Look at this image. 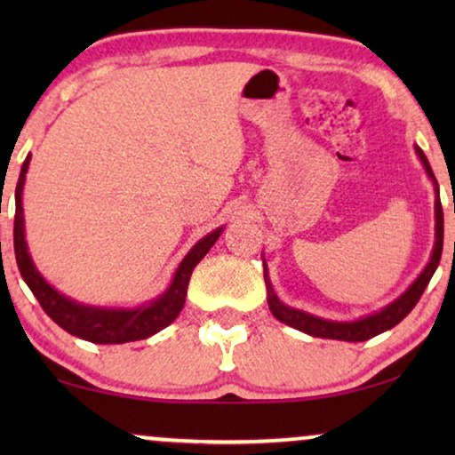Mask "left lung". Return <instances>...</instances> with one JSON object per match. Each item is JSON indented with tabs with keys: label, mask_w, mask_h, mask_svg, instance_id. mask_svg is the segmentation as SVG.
Returning a JSON list of instances; mask_svg holds the SVG:
<instances>
[{
	"label": "left lung",
	"mask_w": 455,
	"mask_h": 455,
	"mask_svg": "<svg viewBox=\"0 0 455 455\" xmlns=\"http://www.w3.org/2000/svg\"><path fill=\"white\" fill-rule=\"evenodd\" d=\"M416 153H419V157L422 161V165H425V170L428 176L435 184H437V180H435V173L431 170V165H428V159L425 157V153L420 151L419 147H416ZM439 195V190H437ZM435 220H437V240H435V251H433V257H431V263L427 265V269L420 273V277L416 279V282L410 285V290L406 294L397 298L394 304H389L387 308H383L381 313L377 315H371V316H364V319L360 321H354V323H335V321H325V319H319V316H313L308 313H302V310H296V308H290L285 307L277 300V296L273 294V288H271V282L269 277H267V269H265V283H267V294H269V310L273 313L275 319H279L285 325L298 329V331H304L308 335H313V338H325V339H341V341H364V339H371L375 338V335L387 331V329L395 327L397 323L402 319H406L410 310L416 307V302L420 300L422 291L431 282L435 269H437L439 260H441V252H443V209H441V201L437 196V201H435Z\"/></svg>",
	"instance_id": "1"
}]
</instances>
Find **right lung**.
I'll return each instance as SVG.
<instances>
[{
	"label": "right lung",
	"instance_id": "add662e5",
	"mask_svg": "<svg viewBox=\"0 0 455 455\" xmlns=\"http://www.w3.org/2000/svg\"><path fill=\"white\" fill-rule=\"evenodd\" d=\"M30 155L24 159L20 178L16 184V215H14V252L16 263L20 269V275L33 291L41 308L45 310L47 316L58 323L64 331L76 335L80 339L92 341V344H126V341H136L151 338L153 333L170 325V323L180 315L184 307L186 291H188V282L192 271L198 265L204 254L211 251L220 238L221 228L211 232L209 235L198 242V244L188 252V257L178 267L176 277L159 300H155L145 308L136 310H105V308H91L68 300L49 285L45 279L35 269L33 260L28 257L27 242H24V217H22V186L27 178Z\"/></svg>",
	"mask_w": 455,
	"mask_h": 455
}]
</instances>
